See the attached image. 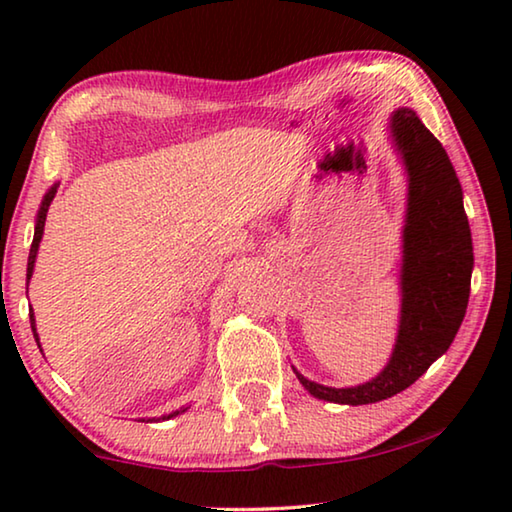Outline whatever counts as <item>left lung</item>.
I'll return each instance as SVG.
<instances>
[{
	"label": "left lung",
	"instance_id": "1",
	"mask_svg": "<svg viewBox=\"0 0 512 512\" xmlns=\"http://www.w3.org/2000/svg\"><path fill=\"white\" fill-rule=\"evenodd\" d=\"M391 133L409 173L400 329L391 361L366 384L332 388L293 368L300 384L325 402L359 406L402 393L449 350L470 300L472 235L463 189L447 151L409 108L393 112Z\"/></svg>",
	"mask_w": 512,
	"mask_h": 512
}]
</instances>
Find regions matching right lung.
Returning a JSON list of instances; mask_svg holds the SVG:
<instances>
[{
    "mask_svg": "<svg viewBox=\"0 0 512 512\" xmlns=\"http://www.w3.org/2000/svg\"><path fill=\"white\" fill-rule=\"evenodd\" d=\"M54 196H56V185L49 189V192L45 194V198H42V205H40V210H38V221H36V232H33V244H31V250H29V264H27V287H29V280H31V275H33V264H36V255H38V246H40V239H42V230H45V221H47V212H49V205H51V201H54ZM29 318H31V329H33V336H36V343H38V332H36V318H33V309L29 311ZM40 345V343H38ZM185 409H180V411H173V413H169V415H162L160 420H169V418H176L178 413H183ZM151 420H155V418H149L146 422H151Z\"/></svg>",
    "mask_w": 512,
    "mask_h": 512,
    "instance_id": "obj_1",
    "label": "right lung"
}]
</instances>
